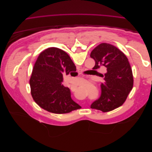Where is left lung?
I'll use <instances>...</instances> for the list:
<instances>
[{"label": "left lung", "instance_id": "left-lung-1", "mask_svg": "<svg viewBox=\"0 0 152 152\" xmlns=\"http://www.w3.org/2000/svg\"><path fill=\"white\" fill-rule=\"evenodd\" d=\"M94 59L93 69L105 66L107 72L101 74L104 80L101 84L100 97L91 108L103 112L112 111L121 106L133 86V75L128 59L121 50L113 45L102 43L91 53Z\"/></svg>", "mask_w": 152, "mask_h": 152}]
</instances>
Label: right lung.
<instances>
[{
	"label": "right lung",
	"mask_w": 152,
	"mask_h": 152,
	"mask_svg": "<svg viewBox=\"0 0 152 152\" xmlns=\"http://www.w3.org/2000/svg\"><path fill=\"white\" fill-rule=\"evenodd\" d=\"M76 71L70 57L63 50L50 48L41 53L30 80L31 94L40 107L54 113H67L81 108L71 98L70 90L62 85L63 75Z\"/></svg>",
	"instance_id": "right-lung-1"
}]
</instances>
